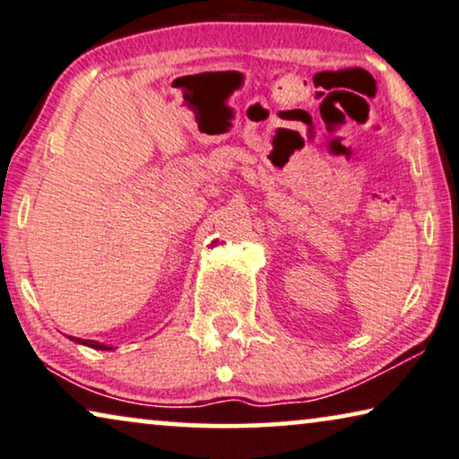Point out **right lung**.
I'll list each match as a JSON object with an SVG mask.
<instances>
[{
    "instance_id": "obj_1",
    "label": "right lung",
    "mask_w": 459,
    "mask_h": 459,
    "mask_svg": "<svg viewBox=\"0 0 459 459\" xmlns=\"http://www.w3.org/2000/svg\"><path fill=\"white\" fill-rule=\"evenodd\" d=\"M70 340H72V342H76V343L89 345V348H95V350H114V348H109V345H103V343L92 342V340H78V337H70Z\"/></svg>"
}]
</instances>
